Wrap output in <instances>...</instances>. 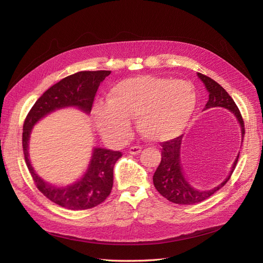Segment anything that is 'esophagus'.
Segmentation results:
<instances>
[{"label":"esophagus","instance_id":"1","mask_svg":"<svg viewBox=\"0 0 263 263\" xmlns=\"http://www.w3.org/2000/svg\"><path fill=\"white\" fill-rule=\"evenodd\" d=\"M141 147L140 146H133L129 148V154L130 155H138L141 153Z\"/></svg>","mask_w":263,"mask_h":263}]
</instances>
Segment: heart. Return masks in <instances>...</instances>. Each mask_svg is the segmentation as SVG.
<instances>
[{
	"instance_id": "b5f03b06",
	"label": "heart",
	"mask_w": 263,
	"mask_h": 263,
	"mask_svg": "<svg viewBox=\"0 0 263 263\" xmlns=\"http://www.w3.org/2000/svg\"><path fill=\"white\" fill-rule=\"evenodd\" d=\"M196 107V93L183 80L138 76L110 87L107 102L93 105L100 133L122 140L128 136L130 119L136 118L139 134L155 142L177 138L187 126Z\"/></svg>"
}]
</instances>
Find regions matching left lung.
<instances>
[{"mask_svg": "<svg viewBox=\"0 0 263 263\" xmlns=\"http://www.w3.org/2000/svg\"><path fill=\"white\" fill-rule=\"evenodd\" d=\"M197 76L203 81L206 90L210 93L209 102L206 103L204 109H209L212 107H224L230 110L236 116L238 123L240 125L242 142L245 135L243 119L232 97L226 92L224 87L219 85L216 81H214L210 77H206L202 73H197ZM181 144L182 135L177 138L164 141L161 144V162L154 174L155 187L163 197L172 203L181 205L201 203L202 201L213 195L215 192H217L220 187L224 186L228 182L236 168L239 155L237 156L229 176L225 179L224 182H221L219 185L215 186L212 190L198 191L190 185V183L184 178V174H183L180 159Z\"/></svg>", "mask_w": 263, "mask_h": 263, "instance_id": "8db88e82", "label": "left lung"}]
</instances>
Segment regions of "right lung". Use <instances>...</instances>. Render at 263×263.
<instances>
[{
  "label": "right lung",
  "instance_id": "right-lung-1",
  "mask_svg": "<svg viewBox=\"0 0 263 263\" xmlns=\"http://www.w3.org/2000/svg\"><path fill=\"white\" fill-rule=\"evenodd\" d=\"M110 74V71H81L71 74L49 87L30 108L23 126V151L25 162L37 189L57 205L72 211H83L98 206L106 200L113 187V169L122 157L121 151L94 148L91 161L84 176L65 187L53 186L45 182L35 172L28 158V142L34 125L63 107L76 106L86 114L92 109L100 83Z\"/></svg>",
  "mask_w": 263,
  "mask_h": 263
}]
</instances>
